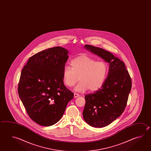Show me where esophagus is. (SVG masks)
Segmentation results:
<instances>
[{
	"label": "esophagus",
	"instance_id": "obj_1",
	"mask_svg": "<svg viewBox=\"0 0 151 151\" xmlns=\"http://www.w3.org/2000/svg\"><path fill=\"white\" fill-rule=\"evenodd\" d=\"M78 97H80V95H79V94L76 93H74V98H76Z\"/></svg>",
	"mask_w": 151,
	"mask_h": 151
}]
</instances>
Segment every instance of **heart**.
<instances>
[{
    "label": "heart",
    "instance_id": "1",
    "mask_svg": "<svg viewBox=\"0 0 151 151\" xmlns=\"http://www.w3.org/2000/svg\"><path fill=\"white\" fill-rule=\"evenodd\" d=\"M70 65L71 68L65 66L63 70V82L65 86H73L78 77L80 82L75 88L77 92H83L88 89L97 91L103 86L108 73V66L105 62L81 55L71 60Z\"/></svg>",
    "mask_w": 151,
    "mask_h": 151
}]
</instances>
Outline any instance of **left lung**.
Instances as JSON below:
<instances>
[{"label":"left lung","mask_w":151,"mask_h":151,"mask_svg":"<svg viewBox=\"0 0 151 151\" xmlns=\"http://www.w3.org/2000/svg\"><path fill=\"white\" fill-rule=\"evenodd\" d=\"M84 48L109 65L108 75L101 88L85 96L83 119L95 128L109 125L122 114L131 91V78L125 64L110 52L90 45Z\"/></svg>","instance_id":"obj_1"}]
</instances>
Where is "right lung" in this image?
I'll return each mask as SVG.
<instances>
[{
	"mask_svg": "<svg viewBox=\"0 0 151 151\" xmlns=\"http://www.w3.org/2000/svg\"><path fill=\"white\" fill-rule=\"evenodd\" d=\"M68 53L60 46L48 48L30 57L21 71L19 96L30 119L40 125L58 122L74 97L63 82Z\"/></svg>",
	"mask_w": 151,
	"mask_h": 151,
	"instance_id": "obj_1",
	"label": "right lung"
}]
</instances>
